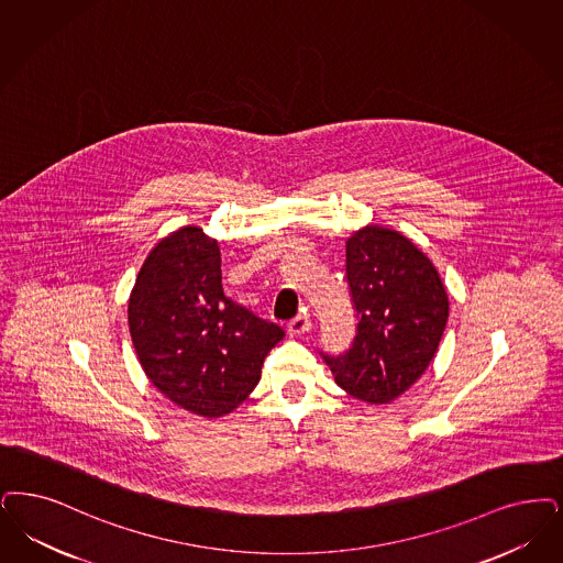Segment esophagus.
Here are the masks:
<instances>
[{"label":"esophagus","instance_id":"esophagus-1","mask_svg":"<svg viewBox=\"0 0 563 563\" xmlns=\"http://www.w3.org/2000/svg\"><path fill=\"white\" fill-rule=\"evenodd\" d=\"M310 329H312V322H310L308 314H297L292 320H289V324H287V331H289L291 338L306 335Z\"/></svg>","mask_w":563,"mask_h":563}]
</instances>
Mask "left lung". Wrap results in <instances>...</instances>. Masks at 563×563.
Masks as SVG:
<instances>
[{
  "instance_id": "1",
  "label": "left lung",
  "mask_w": 563,
  "mask_h": 563,
  "mask_svg": "<svg viewBox=\"0 0 563 563\" xmlns=\"http://www.w3.org/2000/svg\"><path fill=\"white\" fill-rule=\"evenodd\" d=\"M345 278L358 318L352 347L324 356L350 396L387 405L433 361L449 295L428 255L400 232L364 225L345 243Z\"/></svg>"
}]
</instances>
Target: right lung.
I'll return each instance as SVG.
<instances>
[{"label":"right lung","mask_w":563,"mask_h":563,"mask_svg":"<svg viewBox=\"0 0 563 563\" xmlns=\"http://www.w3.org/2000/svg\"><path fill=\"white\" fill-rule=\"evenodd\" d=\"M137 361L184 410L218 419L255 389L285 331L222 289L218 241L184 225L158 241L137 272L128 306Z\"/></svg>","instance_id":"add662e5"}]
</instances>
